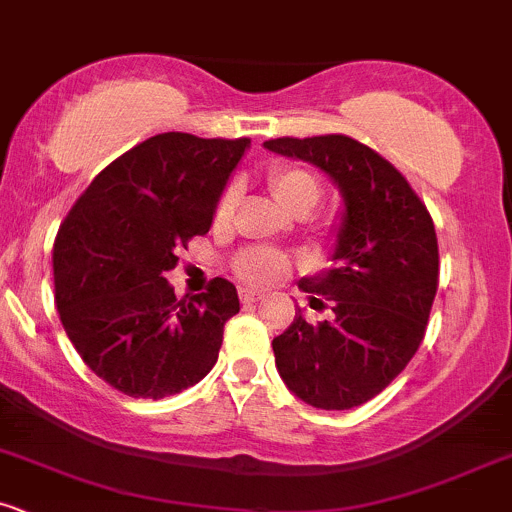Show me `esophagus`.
Masks as SVG:
<instances>
[{"label":"esophagus","instance_id":"esophagus-1","mask_svg":"<svg viewBox=\"0 0 512 512\" xmlns=\"http://www.w3.org/2000/svg\"><path fill=\"white\" fill-rule=\"evenodd\" d=\"M261 298H263V295L256 293V290H241V293H239V300L244 302V305H254V302H258Z\"/></svg>","mask_w":512,"mask_h":512}]
</instances>
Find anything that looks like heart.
I'll return each mask as SVG.
<instances>
[{
  "label": "heart",
  "instance_id": "b5f03b06",
  "mask_svg": "<svg viewBox=\"0 0 512 512\" xmlns=\"http://www.w3.org/2000/svg\"><path fill=\"white\" fill-rule=\"evenodd\" d=\"M268 188H271L273 197L293 214H305L320 202L322 188L320 180L310 173V170L300 166H276L268 170ZM236 205V188L222 190L217 205H214V219L217 222H227L232 217ZM236 273L241 280L254 285H266L278 280L288 268L285 258L271 249H249L236 258Z\"/></svg>",
  "mask_w": 512,
  "mask_h": 512
}]
</instances>
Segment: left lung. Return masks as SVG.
<instances>
[{
	"mask_svg": "<svg viewBox=\"0 0 512 512\" xmlns=\"http://www.w3.org/2000/svg\"><path fill=\"white\" fill-rule=\"evenodd\" d=\"M263 146L324 170L344 197L332 268L300 280L305 293L332 300V320L310 324L298 310L273 354L300 400L351 410L376 398L425 339L439 283L434 222L403 173L351 136H283Z\"/></svg>",
	"mask_w": 512,
	"mask_h": 512,
	"instance_id": "obj_1",
	"label": "left lung"
}]
</instances>
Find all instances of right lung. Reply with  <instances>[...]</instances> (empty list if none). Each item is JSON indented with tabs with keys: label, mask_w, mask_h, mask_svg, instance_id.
<instances>
[{
	"label": "right lung",
	"mask_w": 512,
	"mask_h": 512,
	"mask_svg": "<svg viewBox=\"0 0 512 512\" xmlns=\"http://www.w3.org/2000/svg\"><path fill=\"white\" fill-rule=\"evenodd\" d=\"M251 139L151 136L87 185L53 244V283L65 334L102 381L161 400L217 364L224 324L239 312L229 280L175 298L166 273L214 205Z\"/></svg>",
	"instance_id": "obj_1"
}]
</instances>
